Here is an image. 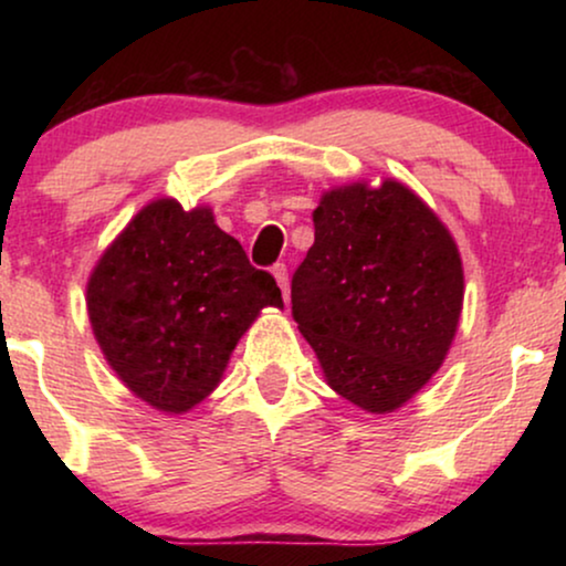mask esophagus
<instances>
[{
	"mask_svg": "<svg viewBox=\"0 0 566 566\" xmlns=\"http://www.w3.org/2000/svg\"><path fill=\"white\" fill-rule=\"evenodd\" d=\"M273 275H275V283L281 285V291H283V298L289 301V268H285L283 262H277V265L273 268Z\"/></svg>",
	"mask_w": 566,
	"mask_h": 566,
	"instance_id": "1",
	"label": "esophagus"
}]
</instances>
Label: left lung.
Listing matches in <instances>:
<instances>
[{"label": "left lung", "mask_w": 566, "mask_h": 566, "mask_svg": "<svg viewBox=\"0 0 566 566\" xmlns=\"http://www.w3.org/2000/svg\"><path fill=\"white\" fill-rule=\"evenodd\" d=\"M291 304L324 381L370 415L394 412L453 345L463 308L459 247L399 180L339 185L316 206Z\"/></svg>", "instance_id": "obj_1"}]
</instances>
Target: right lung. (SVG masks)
<instances>
[{
    "mask_svg": "<svg viewBox=\"0 0 566 566\" xmlns=\"http://www.w3.org/2000/svg\"><path fill=\"white\" fill-rule=\"evenodd\" d=\"M265 306L283 308L275 277L250 265L216 227L211 206L146 203L99 254L87 314L107 366L165 415H185L221 384L231 353Z\"/></svg>",
    "mask_w": 566,
    "mask_h": 566,
    "instance_id": "obj_1",
    "label": "right lung"
}]
</instances>
